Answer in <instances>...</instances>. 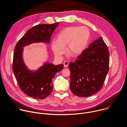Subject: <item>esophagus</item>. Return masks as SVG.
I'll return each instance as SVG.
<instances>
[{"instance_id":"esophagus-1","label":"esophagus","mask_w":127,"mask_h":127,"mask_svg":"<svg viewBox=\"0 0 127 127\" xmlns=\"http://www.w3.org/2000/svg\"><path fill=\"white\" fill-rule=\"evenodd\" d=\"M68 64H69V62L68 61H65L64 63V66L65 67H66L68 66Z\"/></svg>"}]
</instances>
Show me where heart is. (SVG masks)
I'll use <instances>...</instances> for the list:
<instances>
[{
  "instance_id": "b5f03b06",
  "label": "heart",
  "mask_w": 127,
  "mask_h": 127,
  "mask_svg": "<svg viewBox=\"0 0 127 127\" xmlns=\"http://www.w3.org/2000/svg\"><path fill=\"white\" fill-rule=\"evenodd\" d=\"M90 36L89 29L85 26H69L63 29L58 35L57 40L52 42L51 48L55 56L62 57L65 47L74 55L80 54L85 49Z\"/></svg>"
}]
</instances>
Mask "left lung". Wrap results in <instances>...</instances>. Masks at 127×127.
Listing matches in <instances>:
<instances>
[{
    "label": "left lung",
    "instance_id": "obj_1",
    "mask_svg": "<svg viewBox=\"0 0 127 127\" xmlns=\"http://www.w3.org/2000/svg\"><path fill=\"white\" fill-rule=\"evenodd\" d=\"M109 52L102 37L91 43L69 64L70 88L74 95L90 96L100 90L109 71Z\"/></svg>",
    "mask_w": 127,
    "mask_h": 127
}]
</instances>
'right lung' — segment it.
I'll list each match as a JSON object with an SVG mask.
<instances>
[{"mask_svg": "<svg viewBox=\"0 0 127 127\" xmlns=\"http://www.w3.org/2000/svg\"><path fill=\"white\" fill-rule=\"evenodd\" d=\"M59 23L39 24L29 30L19 40L14 49L12 70L21 90L33 98L42 99L48 96L53 89L52 79L62 70L63 64L55 65L47 62L34 71L30 70L25 64L23 48L38 42L49 43L51 37Z\"/></svg>", "mask_w": 127, "mask_h": 127, "instance_id": "add662e5", "label": "right lung"}]
</instances>
